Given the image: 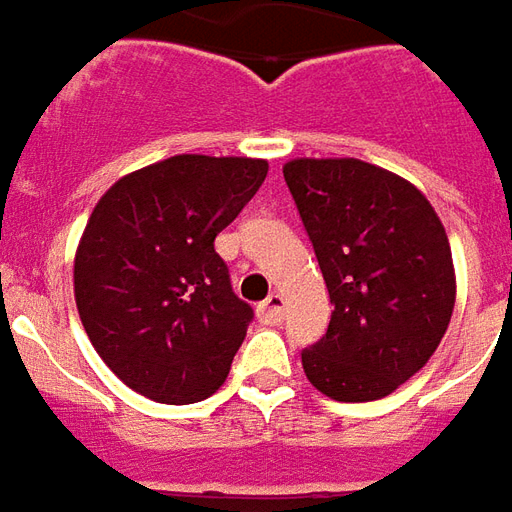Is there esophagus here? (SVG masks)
<instances>
[{
    "mask_svg": "<svg viewBox=\"0 0 512 512\" xmlns=\"http://www.w3.org/2000/svg\"><path fill=\"white\" fill-rule=\"evenodd\" d=\"M284 297L281 295H270L264 300L262 306H259V320L270 322V325H278V322H284Z\"/></svg>",
    "mask_w": 512,
    "mask_h": 512,
    "instance_id": "1",
    "label": "esophagus"
}]
</instances>
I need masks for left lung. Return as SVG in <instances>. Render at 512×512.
I'll use <instances>...</instances> for the list:
<instances>
[{"label":"left lung","mask_w":512,"mask_h":512,"mask_svg":"<svg viewBox=\"0 0 512 512\" xmlns=\"http://www.w3.org/2000/svg\"><path fill=\"white\" fill-rule=\"evenodd\" d=\"M284 179L333 303L328 333L300 353L306 378L331 400H380L447 333V231L411 181L361 159H292Z\"/></svg>","instance_id":"left-lung-1"}]
</instances>
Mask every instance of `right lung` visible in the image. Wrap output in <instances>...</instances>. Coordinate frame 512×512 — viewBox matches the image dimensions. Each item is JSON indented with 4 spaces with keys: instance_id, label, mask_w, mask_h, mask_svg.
I'll return each instance as SVG.
<instances>
[{
    "instance_id": "1",
    "label": "right lung",
    "mask_w": 512,
    "mask_h": 512,
    "mask_svg": "<svg viewBox=\"0 0 512 512\" xmlns=\"http://www.w3.org/2000/svg\"><path fill=\"white\" fill-rule=\"evenodd\" d=\"M267 176L264 159L179 154L112 184L74 259L90 342L148 400L190 405L228 378L253 308L231 289L215 237Z\"/></svg>"
}]
</instances>
